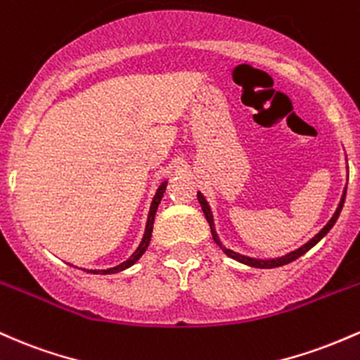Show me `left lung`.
Returning a JSON list of instances; mask_svg holds the SVG:
<instances>
[{"mask_svg": "<svg viewBox=\"0 0 360 360\" xmlns=\"http://www.w3.org/2000/svg\"><path fill=\"white\" fill-rule=\"evenodd\" d=\"M345 193H347V188L345 191H343V195H342V200H340V204H338V209L337 211H335V214H333V217L332 219L328 221V224L325 226V228L321 229L320 233L316 234V236L313 238V240H309L308 243L306 245H302L301 248H297L296 252H290V253H288V255H284V257H281V258H274V260H258V258H250V257H245V255H240V253H236V252H233V250H228V248H224L223 245H221V241L217 240V234H216V231H214V223H212V214H211V209H209V205H207V202H205V199L204 197H202V193H197V199H199V204H200V207H202V211H204V214H205V219H207V223H209V226H211V233H212V238H214V241H216L217 245L221 246V248H223V252L226 253V255L228 257H231V258H234V260H238V262H241V264H246V265H250V267H257V269H274V267H281V265H285V264H290V262H294L296 260V258H300L301 255H304L306 252H309L311 248H313L314 245L318 243V241L321 240L323 236H325L326 233L330 231V229L333 228V224L337 223V219H338V216H340V212H342V207H343V202H345Z\"/></svg>", "mask_w": 360, "mask_h": 360, "instance_id": "left-lung-1", "label": "left lung"}]
</instances>
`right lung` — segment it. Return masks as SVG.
I'll list each match as a JSON object with an SVG mask.
<instances>
[{
    "label": "right lung",
    "instance_id": "obj_1",
    "mask_svg": "<svg viewBox=\"0 0 360 360\" xmlns=\"http://www.w3.org/2000/svg\"><path fill=\"white\" fill-rule=\"evenodd\" d=\"M165 188H167V184H161L160 188H158V192H156L155 199H153V202H151V209H149L148 224H146V233H144V238H143V241H141L139 248H137L136 252L132 253V255L129 257L126 262H122V264L117 265V267H114V269H107V270H88V272H90V274H105V276H107V274H115V272H120V270L129 269V267H131V265H134L136 262L139 260L141 257H143V253L146 252L149 241H151L153 223H155V214H156V209H158V205H160V202H161V197H163V193H165Z\"/></svg>",
    "mask_w": 360,
    "mask_h": 360
}]
</instances>
